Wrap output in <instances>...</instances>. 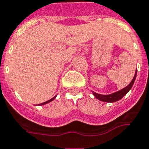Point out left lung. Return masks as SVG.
Instances as JSON below:
<instances>
[{"label":"left lung","instance_id":"left-lung-1","mask_svg":"<svg viewBox=\"0 0 149 149\" xmlns=\"http://www.w3.org/2000/svg\"><path fill=\"white\" fill-rule=\"evenodd\" d=\"M136 74H137V71H136V72H135V75H134L132 81L130 82V84L128 86H126V88H123L122 90L119 91H116L111 94H107V95L100 94H97V93H95V92L94 91H92V93H93L94 96L97 98V99H98L99 100H101V101L108 102V103H113V102H116L117 101V100H121L122 98L124 96L126 95L128 92L130 91V89L132 88L134 82L136 81Z\"/></svg>","mask_w":149,"mask_h":149}]
</instances>
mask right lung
I'll return each instance as SVG.
<instances>
[{"label":"right lung","mask_w":149,"mask_h":149,"mask_svg":"<svg viewBox=\"0 0 149 149\" xmlns=\"http://www.w3.org/2000/svg\"><path fill=\"white\" fill-rule=\"evenodd\" d=\"M55 97H56V96H55V97H54L53 98H52V99H50L49 100H48V101L44 102V103H42V104H38V106H42V105H44V104H48V103H49V102L52 101V100H55Z\"/></svg>","instance_id":"add662e5"}]
</instances>
